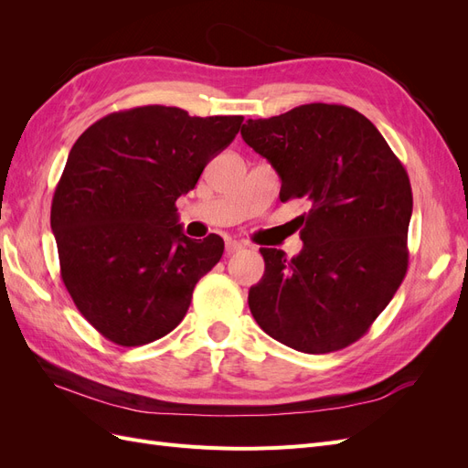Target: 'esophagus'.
I'll return each mask as SVG.
<instances>
[{"label": "esophagus", "mask_w": 468, "mask_h": 468, "mask_svg": "<svg viewBox=\"0 0 468 468\" xmlns=\"http://www.w3.org/2000/svg\"><path fill=\"white\" fill-rule=\"evenodd\" d=\"M239 250H244V244L242 242H236V239H229V242H226V253H236V251H239Z\"/></svg>", "instance_id": "esophagus-1"}]
</instances>
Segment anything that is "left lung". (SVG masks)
Returning <instances> with one entry per match:
<instances>
[{"mask_svg": "<svg viewBox=\"0 0 468 468\" xmlns=\"http://www.w3.org/2000/svg\"><path fill=\"white\" fill-rule=\"evenodd\" d=\"M244 143L303 199V250L260 248L265 273L248 294L260 328L303 353L344 349L371 328L408 269L412 187L377 126L346 105L310 103L248 119Z\"/></svg>", "mask_w": 468, "mask_h": 468, "instance_id": "obj_1", "label": "left lung"}]
</instances>
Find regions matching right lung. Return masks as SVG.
Returning <instances> with one entry per match:
<instances>
[{"label":"right lung","instance_id":"right-lung-1","mask_svg":"<svg viewBox=\"0 0 468 468\" xmlns=\"http://www.w3.org/2000/svg\"><path fill=\"white\" fill-rule=\"evenodd\" d=\"M242 121L146 105L99 119L69 150L50 226L69 296L109 342L134 347L172 332L220 261L222 238H187L176 201Z\"/></svg>","mask_w":468,"mask_h":468}]
</instances>
